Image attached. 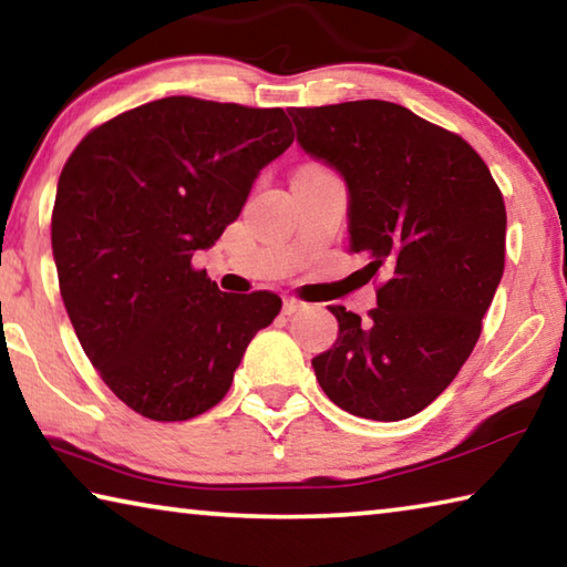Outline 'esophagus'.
Instances as JSON below:
<instances>
[{
  "label": "esophagus",
  "instance_id": "1",
  "mask_svg": "<svg viewBox=\"0 0 567 567\" xmlns=\"http://www.w3.org/2000/svg\"><path fill=\"white\" fill-rule=\"evenodd\" d=\"M302 310H307V305L302 300H297V297H285V300H282V312L285 315H297Z\"/></svg>",
  "mask_w": 567,
  "mask_h": 567
}]
</instances>
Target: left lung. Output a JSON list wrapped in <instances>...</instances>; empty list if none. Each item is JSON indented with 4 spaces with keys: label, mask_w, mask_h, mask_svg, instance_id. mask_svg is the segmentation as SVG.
Here are the masks:
<instances>
[{
    "label": "left lung",
    "mask_w": 567,
    "mask_h": 567,
    "mask_svg": "<svg viewBox=\"0 0 567 567\" xmlns=\"http://www.w3.org/2000/svg\"><path fill=\"white\" fill-rule=\"evenodd\" d=\"M297 145L348 187L350 252L388 272L370 318L330 305L338 340L312 358L334 405L395 422L427 408L480 338L505 267V205L463 137L400 104L292 107Z\"/></svg>",
    "instance_id": "obj_1"
}]
</instances>
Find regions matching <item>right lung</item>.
<instances>
[{"instance_id": "right-lung-1", "label": "right lung", "mask_w": 567, "mask_h": 567, "mask_svg": "<svg viewBox=\"0 0 567 567\" xmlns=\"http://www.w3.org/2000/svg\"><path fill=\"white\" fill-rule=\"evenodd\" d=\"M292 145L287 114L165 97L104 122L60 175L52 255L72 328L124 405L157 422L215 408L282 300L192 267Z\"/></svg>"}]
</instances>
